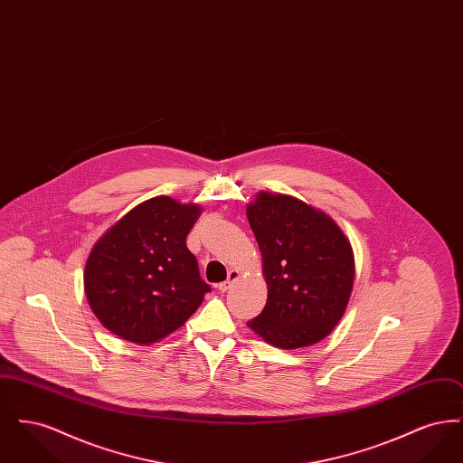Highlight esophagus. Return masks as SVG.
<instances>
[{"instance_id":"1","label":"esophagus","mask_w":463,"mask_h":463,"mask_svg":"<svg viewBox=\"0 0 463 463\" xmlns=\"http://www.w3.org/2000/svg\"><path fill=\"white\" fill-rule=\"evenodd\" d=\"M238 278H240V270H236V269H231V270H229V276H227V279L219 285V289H221L222 293H223V291H227V289L231 288V285H232V283L238 279Z\"/></svg>"}]
</instances>
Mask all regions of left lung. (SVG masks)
<instances>
[{"label":"left lung","instance_id":"8db88e82","mask_svg":"<svg viewBox=\"0 0 463 463\" xmlns=\"http://www.w3.org/2000/svg\"><path fill=\"white\" fill-rule=\"evenodd\" d=\"M246 217L269 289L264 310L246 325L279 349L317 344L338 325L351 298V242L326 213L287 194L259 193Z\"/></svg>","mask_w":463,"mask_h":463}]
</instances>
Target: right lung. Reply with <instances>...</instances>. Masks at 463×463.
<instances>
[{"mask_svg":"<svg viewBox=\"0 0 463 463\" xmlns=\"http://www.w3.org/2000/svg\"><path fill=\"white\" fill-rule=\"evenodd\" d=\"M198 204L147 199L95 242L85 265V293L114 335L149 345L178 330L210 291L185 238Z\"/></svg>","mask_w":463,"mask_h":463,"instance_id":"right-lung-1","label":"right lung"}]
</instances>
